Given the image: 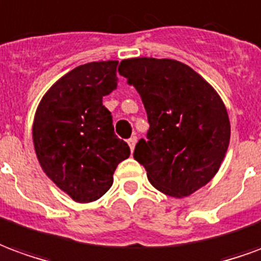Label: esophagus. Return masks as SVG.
I'll return each instance as SVG.
<instances>
[{
	"instance_id": "1",
	"label": "esophagus",
	"mask_w": 261,
	"mask_h": 261,
	"mask_svg": "<svg viewBox=\"0 0 261 261\" xmlns=\"http://www.w3.org/2000/svg\"><path fill=\"white\" fill-rule=\"evenodd\" d=\"M128 145H130V149H131V152L134 151V147H136V142H137V138L136 137H131L130 140H128Z\"/></svg>"
}]
</instances>
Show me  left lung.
I'll list each match as a JSON object with an SVG mask.
<instances>
[{
    "instance_id": "left-lung-1",
    "label": "left lung",
    "mask_w": 261,
    "mask_h": 261,
    "mask_svg": "<svg viewBox=\"0 0 261 261\" xmlns=\"http://www.w3.org/2000/svg\"><path fill=\"white\" fill-rule=\"evenodd\" d=\"M120 75L141 96L149 130L134 149L148 180L168 196L186 197L218 172L229 145L224 103L210 84L175 60H123Z\"/></svg>"
}]
</instances>
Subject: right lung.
I'll list each match as a JSON object with an SVG mask.
<instances>
[{
  "mask_svg": "<svg viewBox=\"0 0 261 261\" xmlns=\"http://www.w3.org/2000/svg\"><path fill=\"white\" fill-rule=\"evenodd\" d=\"M119 61L80 65L43 96L33 123V142L44 173L78 202H91L113 185L117 165L130 156L114 134L103 96L117 88Z\"/></svg>",
  "mask_w": 261,
  "mask_h": 261,
  "instance_id": "obj_1",
  "label": "right lung"
}]
</instances>
